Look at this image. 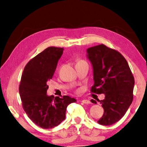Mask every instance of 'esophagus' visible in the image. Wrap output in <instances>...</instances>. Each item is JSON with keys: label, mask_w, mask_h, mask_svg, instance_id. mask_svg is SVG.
I'll return each mask as SVG.
<instances>
[{"label": "esophagus", "mask_w": 147, "mask_h": 147, "mask_svg": "<svg viewBox=\"0 0 147 147\" xmlns=\"http://www.w3.org/2000/svg\"><path fill=\"white\" fill-rule=\"evenodd\" d=\"M82 102L84 104H91V101L89 100H87V99H84V100H82Z\"/></svg>", "instance_id": "34e87169"}]
</instances>
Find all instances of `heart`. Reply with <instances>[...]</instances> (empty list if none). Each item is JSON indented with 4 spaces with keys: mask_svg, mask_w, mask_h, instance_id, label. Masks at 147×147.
Instances as JSON below:
<instances>
[{
    "mask_svg": "<svg viewBox=\"0 0 147 147\" xmlns=\"http://www.w3.org/2000/svg\"><path fill=\"white\" fill-rule=\"evenodd\" d=\"M83 62H86L85 60H84V59H81V58H78L77 59V64L78 63H83Z\"/></svg>",
    "mask_w": 147,
    "mask_h": 147,
    "instance_id": "heart-1",
    "label": "heart"
}]
</instances>
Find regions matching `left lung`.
Here are the masks:
<instances>
[{
	"instance_id": "left-lung-1",
	"label": "left lung",
	"mask_w": 147,
	"mask_h": 147,
	"mask_svg": "<svg viewBox=\"0 0 147 147\" xmlns=\"http://www.w3.org/2000/svg\"><path fill=\"white\" fill-rule=\"evenodd\" d=\"M87 52L93 68L94 82L91 92L105 94L104 100H96L104 108L98 123L111 125L125 115L132 102L134 76L127 61L116 50L100 44L90 47ZM91 101L96 104L95 100Z\"/></svg>"
}]
</instances>
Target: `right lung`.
<instances>
[{
    "label": "right lung",
    "mask_w": 147,
    "mask_h": 147,
    "mask_svg": "<svg viewBox=\"0 0 147 147\" xmlns=\"http://www.w3.org/2000/svg\"><path fill=\"white\" fill-rule=\"evenodd\" d=\"M63 48L50 47L30 60L24 67L19 84L22 106L34 123L44 129L53 128L65 119L67 107L76 102L70 96H47V82L56 71Z\"/></svg>",
    "instance_id": "add662e5"
}]
</instances>
